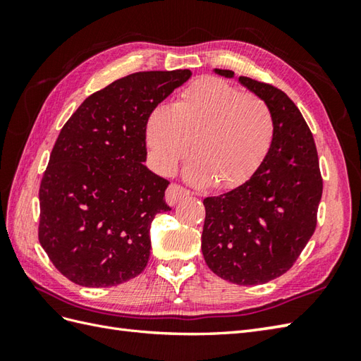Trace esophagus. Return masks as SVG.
Returning a JSON list of instances; mask_svg holds the SVG:
<instances>
[{"label":"esophagus","mask_w":361,"mask_h":361,"mask_svg":"<svg viewBox=\"0 0 361 361\" xmlns=\"http://www.w3.org/2000/svg\"><path fill=\"white\" fill-rule=\"evenodd\" d=\"M186 197H189V190H186L185 188H181L178 185H171L166 190V202L171 206L180 203L183 198Z\"/></svg>","instance_id":"obj_1"}]
</instances>
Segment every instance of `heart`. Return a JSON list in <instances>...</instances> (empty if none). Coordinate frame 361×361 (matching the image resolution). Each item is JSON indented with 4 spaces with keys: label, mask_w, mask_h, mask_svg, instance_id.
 I'll use <instances>...</instances> for the list:
<instances>
[{
    "label": "heart",
    "mask_w": 361,
    "mask_h": 361,
    "mask_svg": "<svg viewBox=\"0 0 361 361\" xmlns=\"http://www.w3.org/2000/svg\"><path fill=\"white\" fill-rule=\"evenodd\" d=\"M144 135L159 173H173L190 147L194 159L186 178L229 189L262 164L274 136V118L262 97L208 75L183 90L172 106H155Z\"/></svg>",
    "instance_id": "obj_1"
}]
</instances>
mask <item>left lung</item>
<instances>
[{
  "label": "left lung",
  "mask_w": 361,
  "mask_h": 361,
  "mask_svg": "<svg viewBox=\"0 0 361 361\" xmlns=\"http://www.w3.org/2000/svg\"><path fill=\"white\" fill-rule=\"evenodd\" d=\"M214 73L235 78L228 70ZM237 79L271 109L274 136L248 181L203 200L202 251L221 279L257 286L290 270L310 240L323 180L310 128L290 97L267 83L242 75Z\"/></svg>",
  "instance_id": "left-lung-1"
}]
</instances>
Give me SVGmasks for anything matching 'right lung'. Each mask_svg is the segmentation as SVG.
<instances>
[{
  "instance_id": "1",
  "label": "right lung",
  "mask_w": 361,
  "mask_h": 361,
  "mask_svg": "<svg viewBox=\"0 0 361 361\" xmlns=\"http://www.w3.org/2000/svg\"><path fill=\"white\" fill-rule=\"evenodd\" d=\"M192 73L144 71L88 96L60 130L40 185L38 239L74 283L113 287L150 256L169 181L144 166L145 119Z\"/></svg>"
}]
</instances>
